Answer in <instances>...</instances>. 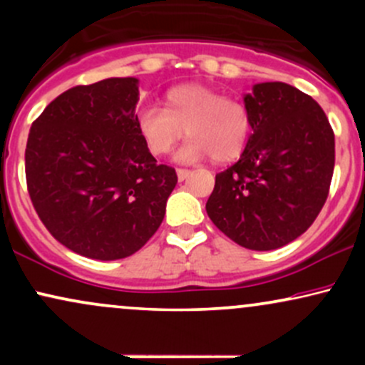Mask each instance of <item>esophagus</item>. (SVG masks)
Here are the masks:
<instances>
[{
	"instance_id": "esophagus-1",
	"label": "esophagus",
	"mask_w": 365,
	"mask_h": 365,
	"mask_svg": "<svg viewBox=\"0 0 365 365\" xmlns=\"http://www.w3.org/2000/svg\"><path fill=\"white\" fill-rule=\"evenodd\" d=\"M190 173H192L190 170H182V168H178V170H177V177H178V182H183V180L188 178V175H190Z\"/></svg>"
}]
</instances>
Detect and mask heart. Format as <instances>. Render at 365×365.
Masks as SVG:
<instances>
[{"instance_id": "b5f03b06", "label": "heart", "mask_w": 365, "mask_h": 365, "mask_svg": "<svg viewBox=\"0 0 365 365\" xmlns=\"http://www.w3.org/2000/svg\"><path fill=\"white\" fill-rule=\"evenodd\" d=\"M165 108H142L135 123L145 148L154 156L168 154L185 135L192 139L177 153V161L195 163L211 154L216 163H230L245 149L250 115L237 99L202 83H182L165 96Z\"/></svg>"}]
</instances>
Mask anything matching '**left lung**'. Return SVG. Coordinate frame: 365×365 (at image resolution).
<instances>
[{
  "instance_id": "8db88e82",
  "label": "left lung",
  "mask_w": 365,
  "mask_h": 365,
  "mask_svg": "<svg viewBox=\"0 0 365 365\" xmlns=\"http://www.w3.org/2000/svg\"><path fill=\"white\" fill-rule=\"evenodd\" d=\"M250 133L242 156L216 175L207 216L250 250L299 238L324 206L334 168V135L322 108L284 82L244 94Z\"/></svg>"
}]
</instances>
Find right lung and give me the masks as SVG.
<instances>
[{
    "label": "right lung",
    "mask_w": 365,
    "mask_h": 365,
    "mask_svg": "<svg viewBox=\"0 0 365 365\" xmlns=\"http://www.w3.org/2000/svg\"><path fill=\"white\" fill-rule=\"evenodd\" d=\"M139 78L111 77L65 91L32 123L27 188L49 233L98 261L145 245L166 212L177 173L145 148L135 123Z\"/></svg>",
    "instance_id": "1"
}]
</instances>
